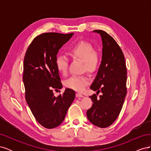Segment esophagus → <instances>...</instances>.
<instances>
[{
	"instance_id": "34e87169",
	"label": "esophagus",
	"mask_w": 151,
	"mask_h": 151,
	"mask_svg": "<svg viewBox=\"0 0 151 151\" xmlns=\"http://www.w3.org/2000/svg\"><path fill=\"white\" fill-rule=\"evenodd\" d=\"M76 96V97H77V98H83V97H84V96L82 94L79 93H77Z\"/></svg>"
}]
</instances>
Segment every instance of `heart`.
Returning <instances> with one entry per match:
<instances>
[{
  "label": "heart",
  "mask_w": 151,
  "mask_h": 151,
  "mask_svg": "<svg viewBox=\"0 0 151 151\" xmlns=\"http://www.w3.org/2000/svg\"><path fill=\"white\" fill-rule=\"evenodd\" d=\"M68 54L74 59H79L84 62V70L93 72L97 69L99 64L98 54L94 52V47L90 43L80 42L72 45L68 50ZM57 69L63 75H66L68 59L65 55L59 54L55 61ZM90 82L86 76H72L65 81V86L68 88L77 91H83Z\"/></svg>",
  "instance_id": "heart-1"
}]
</instances>
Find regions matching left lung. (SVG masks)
I'll return each instance as SVG.
<instances>
[{"mask_svg":"<svg viewBox=\"0 0 151 151\" xmlns=\"http://www.w3.org/2000/svg\"><path fill=\"white\" fill-rule=\"evenodd\" d=\"M101 37L102 60L90 88L96 94L89 96L93 102L86 112L91 123L100 128L111 125L119 115L127 94V67L119 45L106 32L94 30Z\"/></svg>","mask_w":151,"mask_h":151,"instance_id":"1","label":"left lung"}]
</instances>
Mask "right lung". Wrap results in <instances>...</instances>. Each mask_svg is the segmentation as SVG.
<instances>
[{"instance_id":"1","label":"right lung","mask_w":151,"mask_h":151,"mask_svg":"<svg viewBox=\"0 0 151 151\" xmlns=\"http://www.w3.org/2000/svg\"><path fill=\"white\" fill-rule=\"evenodd\" d=\"M74 33H45L33 40L24 59L23 83L26 101L41 125L48 129L60 125L75 98L74 90L67 88L57 97L53 90L62 88L55 61L62 47Z\"/></svg>"}]
</instances>
